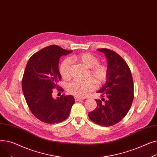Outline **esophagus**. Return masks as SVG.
I'll return each mask as SVG.
<instances>
[{
    "instance_id": "1",
    "label": "esophagus",
    "mask_w": 157,
    "mask_h": 157,
    "mask_svg": "<svg viewBox=\"0 0 157 157\" xmlns=\"http://www.w3.org/2000/svg\"><path fill=\"white\" fill-rule=\"evenodd\" d=\"M75 99L76 101H79L80 100H83L84 99L83 98H78V97H75Z\"/></svg>"
}]
</instances>
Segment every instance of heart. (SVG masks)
I'll return each mask as SVG.
<instances>
[{"instance_id":"obj_1","label":"heart","mask_w":157,"mask_h":157,"mask_svg":"<svg viewBox=\"0 0 157 157\" xmlns=\"http://www.w3.org/2000/svg\"><path fill=\"white\" fill-rule=\"evenodd\" d=\"M72 59L90 68V75L97 84H101L106 81L108 74V68L106 64L98 63L99 58L93 54L82 52L75 54L72 56ZM70 61L68 59H65L61 64L59 73L64 80H68L70 77ZM96 87V82L93 78H90L83 81H73L68 86V91L70 94L76 97L83 98L87 96Z\"/></svg>"}]
</instances>
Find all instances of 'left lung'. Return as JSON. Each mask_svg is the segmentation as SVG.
I'll return each mask as SVG.
<instances>
[{"instance_id":"8db88e82","label":"left lung","mask_w":157,"mask_h":157,"mask_svg":"<svg viewBox=\"0 0 157 157\" xmlns=\"http://www.w3.org/2000/svg\"><path fill=\"white\" fill-rule=\"evenodd\" d=\"M98 51L107 58L108 74L105 84L97 92L103 98L96 99L97 106L89 113V117L96 124L109 127L121 122L130 109L134 99L133 79L128 64L119 54L105 48Z\"/></svg>"}]
</instances>
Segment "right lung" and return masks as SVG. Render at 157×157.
Returning a JSON list of instances; mask_svg holds the SVG:
<instances>
[{
  "label": "right lung",
  "instance_id": "add662e5",
  "mask_svg": "<svg viewBox=\"0 0 157 157\" xmlns=\"http://www.w3.org/2000/svg\"><path fill=\"white\" fill-rule=\"evenodd\" d=\"M72 51L51 45L36 52L28 61L22 80L23 93L33 115L47 124H57L67 119L75 103L73 96L54 99L52 89L63 92L57 83L61 80L59 61Z\"/></svg>",
  "mask_w": 157,
  "mask_h": 157
}]
</instances>
